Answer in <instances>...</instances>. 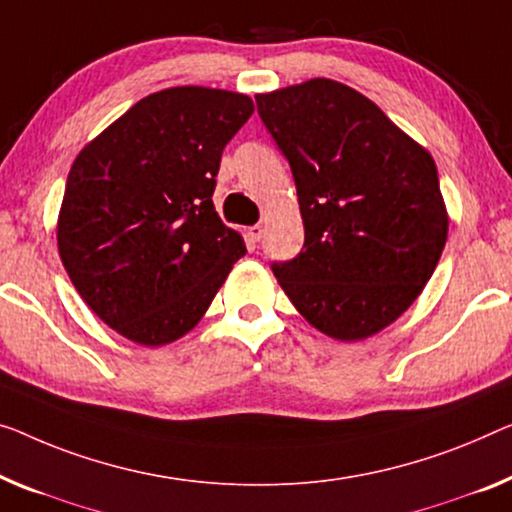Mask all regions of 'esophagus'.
Wrapping results in <instances>:
<instances>
[{"label": "esophagus", "instance_id": "1", "mask_svg": "<svg viewBox=\"0 0 512 512\" xmlns=\"http://www.w3.org/2000/svg\"><path fill=\"white\" fill-rule=\"evenodd\" d=\"M262 236H264V227H262V225H253V227H250V230H248V239L253 241V243H257L259 239H262Z\"/></svg>", "mask_w": 512, "mask_h": 512}]
</instances>
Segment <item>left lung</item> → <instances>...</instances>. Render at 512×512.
<instances>
[{"label": "left lung", "mask_w": 512, "mask_h": 512, "mask_svg": "<svg viewBox=\"0 0 512 512\" xmlns=\"http://www.w3.org/2000/svg\"><path fill=\"white\" fill-rule=\"evenodd\" d=\"M292 167L305 241L271 271L294 308L335 340L395 322L432 278L448 216L432 156L370 98L315 78L255 96Z\"/></svg>", "instance_id": "obj_1"}]
</instances>
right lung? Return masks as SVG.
Wrapping results in <instances>:
<instances>
[{
  "mask_svg": "<svg viewBox=\"0 0 512 512\" xmlns=\"http://www.w3.org/2000/svg\"><path fill=\"white\" fill-rule=\"evenodd\" d=\"M253 110L248 96L225 89L156 91L68 172L59 257L89 308L137 345L193 329L246 255L211 197L225 144Z\"/></svg>",
  "mask_w": 512,
  "mask_h": 512,
  "instance_id": "obj_1",
  "label": "right lung"
}]
</instances>
